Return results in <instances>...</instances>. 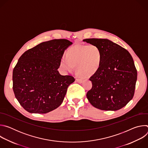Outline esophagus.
Segmentation results:
<instances>
[{
    "label": "esophagus",
    "instance_id": "34e87169",
    "mask_svg": "<svg viewBox=\"0 0 148 148\" xmlns=\"http://www.w3.org/2000/svg\"><path fill=\"white\" fill-rule=\"evenodd\" d=\"M76 81L78 83H82L83 81V79H76Z\"/></svg>",
    "mask_w": 148,
    "mask_h": 148
}]
</instances>
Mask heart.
Wrapping results in <instances>:
<instances>
[{
    "mask_svg": "<svg viewBox=\"0 0 148 148\" xmlns=\"http://www.w3.org/2000/svg\"><path fill=\"white\" fill-rule=\"evenodd\" d=\"M102 54L99 47L95 45H78L70 47L67 56H63L60 61V67L65 73L75 70L86 77H90L99 69Z\"/></svg>",
    "mask_w": 148,
    "mask_h": 148,
    "instance_id": "b5f03b06",
    "label": "heart"
}]
</instances>
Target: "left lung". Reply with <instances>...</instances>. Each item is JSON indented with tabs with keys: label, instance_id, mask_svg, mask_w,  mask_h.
<instances>
[{
	"label": "left lung",
	"instance_id": "1",
	"mask_svg": "<svg viewBox=\"0 0 148 148\" xmlns=\"http://www.w3.org/2000/svg\"><path fill=\"white\" fill-rule=\"evenodd\" d=\"M97 46L102 58L98 71L92 75V88L87 93L94 107L105 111H117L133 98L137 71L128 51L107 38L83 40Z\"/></svg>",
	"mask_w": 148,
	"mask_h": 148
}]
</instances>
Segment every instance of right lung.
Masks as SVG:
<instances>
[{"mask_svg": "<svg viewBox=\"0 0 148 148\" xmlns=\"http://www.w3.org/2000/svg\"><path fill=\"white\" fill-rule=\"evenodd\" d=\"M72 42L54 39L25 51L13 71V90L23 108L30 113L46 114L62 103L68 87L74 82L61 75V58Z\"/></svg>", "mask_w": 148, "mask_h": 148, "instance_id": "add662e5", "label": "right lung"}]
</instances>
